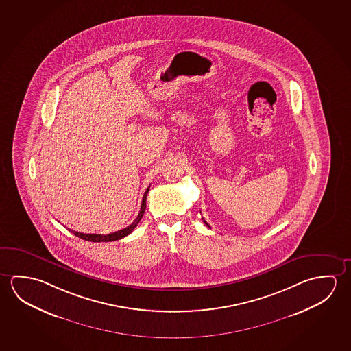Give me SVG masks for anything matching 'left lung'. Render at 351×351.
<instances>
[{
  "label": "left lung",
  "mask_w": 351,
  "mask_h": 351,
  "mask_svg": "<svg viewBox=\"0 0 351 351\" xmlns=\"http://www.w3.org/2000/svg\"><path fill=\"white\" fill-rule=\"evenodd\" d=\"M203 221H204V224L207 225V226H209V225L207 224V221H206V220H204V219H203Z\"/></svg>",
  "instance_id": "8db88e82"
}]
</instances>
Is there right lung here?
I'll list each match as a JSON object with an SVG mask.
<instances>
[{
	"instance_id": "add662e5",
	"label": "right lung",
	"mask_w": 351,
	"mask_h": 351,
	"mask_svg": "<svg viewBox=\"0 0 351 351\" xmlns=\"http://www.w3.org/2000/svg\"><path fill=\"white\" fill-rule=\"evenodd\" d=\"M148 191H149V187L147 189V191L144 192L143 199H142V206H141V210H139L138 217L136 218V220L133 221L132 224L130 225V226H127L125 229H122V230L115 231V232H111V234H108V235H100V234H83V232H77V231H72L75 236H78V237H81L83 240H86V241H92V242H109V241H116V240H120L122 237H125V236L130 235L131 232H132L133 229L137 226L139 221H141V219L143 217L144 210H145V201H147V195H148Z\"/></svg>"
}]
</instances>
